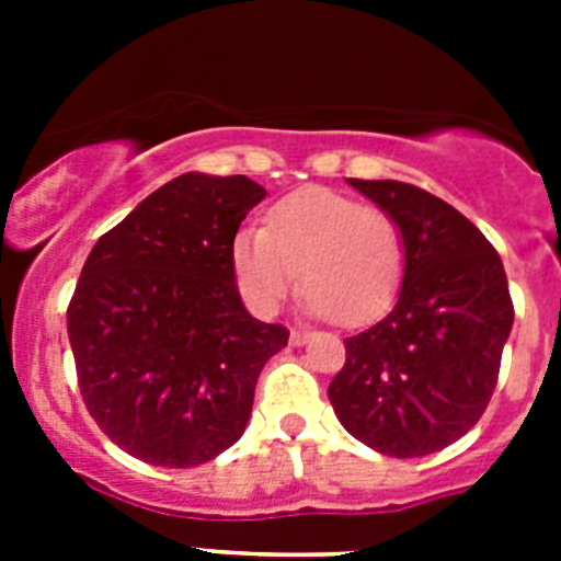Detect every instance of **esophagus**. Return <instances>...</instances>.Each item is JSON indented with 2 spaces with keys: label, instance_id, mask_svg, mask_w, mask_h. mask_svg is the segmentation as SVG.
Segmentation results:
<instances>
[{
  "label": "esophagus",
  "instance_id": "obj_1",
  "mask_svg": "<svg viewBox=\"0 0 561 561\" xmlns=\"http://www.w3.org/2000/svg\"><path fill=\"white\" fill-rule=\"evenodd\" d=\"M306 340H309V331H297V329H291V334H289V342H291V345H304Z\"/></svg>",
  "mask_w": 561,
  "mask_h": 561
}]
</instances>
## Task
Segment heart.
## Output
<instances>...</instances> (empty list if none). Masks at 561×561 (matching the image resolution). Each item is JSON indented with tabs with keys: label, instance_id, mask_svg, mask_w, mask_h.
<instances>
[{
	"label": "heart",
	"instance_id": "1",
	"mask_svg": "<svg viewBox=\"0 0 561 561\" xmlns=\"http://www.w3.org/2000/svg\"><path fill=\"white\" fill-rule=\"evenodd\" d=\"M236 284L257 314H275L297 286L311 314L340 325L368 323L393 304L404 277V236L381 207L354 196L306 187L289 193L230 244Z\"/></svg>",
	"mask_w": 561,
	"mask_h": 561
}]
</instances>
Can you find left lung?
<instances>
[{
	"instance_id": "obj_1",
	"label": "left lung",
	"mask_w": 561,
	"mask_h": 561,
	"mask_svg": "<svg viewBox=\"0 0 561 561\" xmlns=\"http://www.w3.org/2000/svg\"><path fill=\"white\" fill-rule=\"evenodd\" d=\"M388 210L404 236V277L393 309L345 340L331 379L336 419L390 458L449 447L492 399L514 306L489 238L433 193L393 180H348Z\"/></svg>"
}]
</instances>
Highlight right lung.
Instances as JSON below:
<instances>
[{
	"instance_id": "add662e5",
	"label": "right lung",
	"mask_w": 561,
	"mask_h": 561,
	"mask_svg": "<svg viewBox=\"0 0 561 561\" xmlns=\"http://www.w3.org/2000/svg\"><path fill=\"white\" fill-rule=\"evenodd\" d=\"M266 191L182 173L89 252L67 309L81 396L98 427L153 466H199L247 430L284 325L241 304L230 244Z\"/></svg>"
}]
</instances>
